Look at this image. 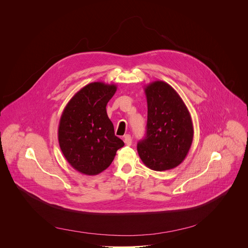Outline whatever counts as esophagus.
I'll return each mask as SVG.
<instances>
[{"instance_id":"obj_1","label":"esophagus","mask_w":248,"mask_h":248,"mask_svg":"<svg viewBox=\"0 0 248 248\" xmlns=\"http://www.w3.org/2000/svg\"><path fill=\"white\" fill-rule=\"evenodd\" d=\"M124 143H125L126 145H131V143H132V138H131V136H130L129 134H126V135H124Z\"/></svg>"}]
</instances>
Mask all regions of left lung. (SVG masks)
<instances>
[{
    "label": "left lung",
    "instance_id": "8db88e82",
    "mask_svg": "<svg viewBox=\"0 0 248 248\" xmlns=\"http://www.w3.org/2000/svg\"><path fill=\"white\" fill-rule=\"evenodd\" d=\"M147 99L146 136L137 144L143 164L157 171L178 167L193 140V124L185 102L170 84L156 80L144 88Z\"/></svg>",
    "mask_w": 248,
    "mask_h": 248
}]
</instances>
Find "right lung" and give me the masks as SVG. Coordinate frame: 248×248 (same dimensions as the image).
Instances as JSON below:
<instances>
[{"label": "right lung", "instance_id": "obj_1", "mask_svg": "<svg viewBox=\"0 0 248 248\" xmlns=\"http://www.w3.org/2000/svg\"><path fill=\"white\" fill-rule=\"evenodd\" d=\"M116 91V84L89 83L68 101L61 116L60 148L68 164L83 174L105 170L124 145L106 111Z\"/></svg>", "mask_w": 248, "mask_h": 248}]
</instances>
